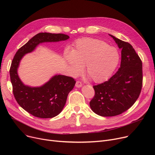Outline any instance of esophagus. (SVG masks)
Here are the masks:
<instances>
[{
  "mask_svg": "<svg viewBox=\"0 0 155 155\" xmlns=\"http://www.w3.org/2000/svg\"><path fill=\"white\" fill-rule=\"evenodd\" d=\"M82 86V84L81 82H80V81H77L76 82V84H75V87H81Z\"/></svg>",
  "mask_w": 155,
  "mask_h": 155,
  "instance_id": "1",
  "label": "esophagus"
}]
</instances>
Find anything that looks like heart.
I'll use <instances>...</instances> for the list:
<instances>
[{
    "instance_id": "heart-1",
    "label": "heart",
    "mask_w": 155,
    "mask_h": 155,
    "mask_svg": "<svg viewBox=\"0 0 155 155\" xmlns=\"http://www.w3.org/2000/svg\"><path fill=\"white\" fill-rule=\"evenodd\" d=\"M64 56L73 75L80 74L85 66L87 75L95 83L109 79L120 60L116 48L102 40L89 38L77 40L71 53L67 51Z\"/></svg>"
}]
</instances>
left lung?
Masks as SVG:
<instances>
[{"instance_id": "8db88e82", "label": "left lung", "mask_w": 155, "mask_h": 155, "mask_svg": "<svg viewBox=\"0 0 155 155\" xmlns=\"http://www.w3.org/2000/svg\"><path fill=\"white\" fill-rule=\"evenodd\" d=\"M121 49L120 66L107 81L94 85L91 109L103 117L120 114L133 106L143 86V65L131 44L110 35Z\"/></svg>"}]
</instances>
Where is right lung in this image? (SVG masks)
Listing matches in <instances>:
<instances>
[{
    "instance_id": "1",
    "label": "right lung",
    "mask_w": 155,
    "mask_h": 155,
    "mask_svg": "<svg viewBox=\"0 0 155 155\" xmlns=\"http://www.w3.org/2000/svg\"><path fill=\"white\" fill-rule=\"evenodd\" d=\"M68 38V35L64 34L41 32L21 47L14 55L9 71L14 96L22 109L35 117L46 119L58 115L76 81L72 77L58 75L54 76L41 87L24 85L18 75L19 62L24 54L33 51L39 43L57 42Z\"/></svg>"
}]
</instances>
